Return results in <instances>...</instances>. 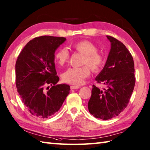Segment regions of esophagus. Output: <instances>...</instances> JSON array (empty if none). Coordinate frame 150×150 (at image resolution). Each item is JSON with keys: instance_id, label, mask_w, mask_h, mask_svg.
I'll return each instance as SVG.
<instances>
[{"instance_id": "esophagus-1", "label": "esophagus", "mask_w": 150, "mask_h": 150, "mask_svg": "<svg viewBox=\"0 0 150 150\" xmlns=\"http://www.w3.org/2000/svg\"><path fill=\"white\" fill-rule=\"evenodd\" d=\"M80 88V87L79 86H70V89H77Z\"/></svg>"}]
</instances>
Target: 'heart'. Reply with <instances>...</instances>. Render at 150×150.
<instances>
[{
	"label": "heart",
	"mask_w": 150,
	"mask_h": 150,
	"mask_svg": "<svg viewBox=\"0 0 150 150\" xmlns=\"http://www.w3.org/2000/svg\"><path fill=\"white\" fill-rule=\"evenodd\" d=\"M71 47L76 52L84 55L82 64L86 65L69 68L62 74V79L64 82L67 83L80 85L83 83L84 79L89 76V68L93 72H98L104 65V59L103 56L98 53L97 46L89 40L78 41L73 44ZM54 59L59 65L64 66L69 62V53L65 49H60L55 53Z\"/></svg>",
	"instance_id": "obj_1"
}]
</instances>
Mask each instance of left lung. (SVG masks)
<instances>
[{
  "label": "left lung",
  "instance_id": "obj_1",
  "mask_svg": "<svg viewBox=\"0 0 150 150\" xmlns=\"http://www.w3.org/2000/svg\"><path fill=\"white\" fill-rule=\"evenodd\" d=\"M106 37L111 42V49L105 65L95 80L107 87L100 89L93 85L88 102L90 114L103 120L117 116L126 108L135 85L134 64L131 53L116 38Z\"/></svg>",
  "mask_w": 150,
  "mask_h": 150
}]
</instances>
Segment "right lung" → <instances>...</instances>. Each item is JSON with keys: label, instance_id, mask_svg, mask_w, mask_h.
<instances>
[{"label": "right lung", "instance_id": "1", "mask_svg": "<svg viewBox=\"0 0 150 150\" xmlns=\"http://www.w3.org/2000/svg\"><path fill=\"white\" fill-rule=\"evenodd\" d=\"M65 40L64 37L52 36L35 38L17 59L16 87L23 103L34 116L44 119L53 115L69 94V85H56L59 78L54 63L55 50Z\"/></svg>", "mask_w": 150, "mask_h": 150}]
</instances>
